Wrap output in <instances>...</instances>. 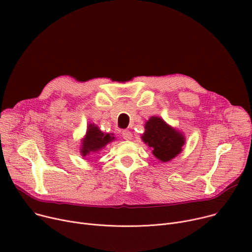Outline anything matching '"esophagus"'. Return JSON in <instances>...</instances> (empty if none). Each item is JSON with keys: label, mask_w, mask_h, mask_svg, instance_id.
<instances>
[{"label": "esophagus", "mask_w": 252, "mask_h": 252, "mask_svg": "<svg viewBox=\"0 0 252 252\" xmlns=\"http://www.w3.org/2000/svg\"><path fill=\"white\" fill-rule=\"evenodd\" d=\"M122 136H123V138H124L125 140H130L131 138H133V135H131L130 131H129V130H127V129L123 130Z\"/></svg>", "instance_id": "obj_1"}]
</instances>
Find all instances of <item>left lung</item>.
<instances>
[{
  "label": "left lung",
  "mask_w": 252,
  "mask_h": 252,
  "mask_svg": "<svg viewBox=\"0 0 252 252\" xmlns=\"http://www.w3.org/2000/svg\"><path fill=\"white\" fill-rule=\"evenodd\" d=\"M143 141L151 147L152 153L161 161H169L176 157L185 144V138L179 131L167 126L161 118L153 116L145 125Z\"/></svg>",
  "instance_id": "1"
}]
</instances>
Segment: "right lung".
I'll return each instance as SVG.
<instances>
[{"label":"right lung","instance_id":"add662e5","mask_svg":"<svg viewBox=\"0 0 252 252\" xmlns=\"http://www.w3.org/2000/svg\"><path fill=\"white\" fill-rule=\"evenodd\" d=\"M113 139L114 137H111L109 134L102 133V131L94 125H90L87 130L86 138L83 141V156H86L91 152L99 151L106 144H108Z\"/></svg>","mask_w":252,"mask_h":252}]
</instances>
